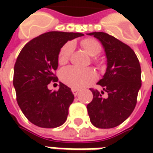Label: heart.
Wrapping results in <instances>:
<instances>
[{"instance_id":"obj_1","label":"heart","mask_w":153,"mask_h":153,"mask_svg":"<svg viewBox=\"0 0 153 153\" xmlns=\"http://www.w3.org/2000/svg\"><path fill=\"white\" fill-rule=\"evenodd\" d=\"M70 71H74V72H76V73L79 74L80 80H79L78 84H79L81 87H86V86H88L89 83H90L91 79H90L88 76H86V73L84 72V71H83V70L73 69V70H71Z\"/></svg>"}]
</instances>
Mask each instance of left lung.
I'll return each mask as SVG.
<instances>
[{"mask_svg":"<svg viewBox=\"0 0 153 153\" xmlns=\"http://www.w3.org/2000/svg\"><path fill=\"white\" fill-rule=\"evenodd\" d=\"M75 38L74 33H44L30 41L17 58L13 73L17 101L27 119L36 126L57 128L67 119L74 95L53 72L62 47ZM52 80L58 82L53 89L48 88Z\"/></svg>","mask_w":153,"mask_h":153,"instance_id":"obj_1","label":"left lung"}]
</instances>
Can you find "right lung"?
I'll list each match as a JSON object with an SVG mask.
<instances>
[{
    "mask_svg": "<svg viewBox=\"0 0 153 153\" xmlns=\"http://www.w3.org/2000/svg\"><path fill=\"white\" fill-rule=\"evenodd\" d=\"M102 44L106 56V70L97 84L90 89L93 100L87 105L90 122L99 128L120 125L135 107L141 86L140 65L134 52L122 42L103 32L88 34Z\"/></svg>",
    "mask_w": 153,
    "mask_h": 153,
    "instance_id": "obj_1",
    "label": "right lung"
}]
</instances>
